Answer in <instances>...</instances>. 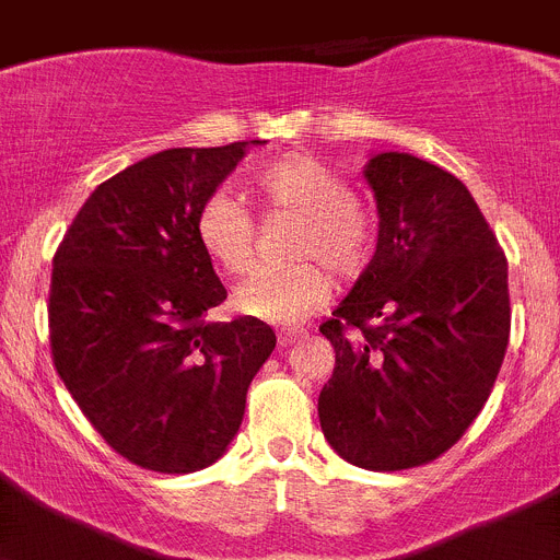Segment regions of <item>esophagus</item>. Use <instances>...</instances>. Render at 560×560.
<instances>
[{"label": "esophagus", "instance_id": "1", "mask_svg": "<svg viewBox=\"0 0 560 560\" xmlns=\"http://www.w3.org/2000/svg\"><path fill=\"white\" fill-rule=\"evenodd\" d=\"M305 330L303 328H291V330H280V334H277V341H280V345H283V348H289V345H294V341H300V339H305Z\"/></svg>", "mask_w": 560, "mask_h": 560}]
</instances>
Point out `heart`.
<instances>
[{
	"label": "heart",
	"mask_w": 560,
	"mask_h": 560,
	"mask_svg": "<svg viewBox=\"0 0 560 560\" xmlns=\"http://www.w3.org/2000/svg\"><path fill=\"white\" fill-rule=\"evenodd\" d=\"M255 190L269 205L300 212L294 252L314 255L289 266H260L232 294L237 314L269 325L300 323L330 296L334 277L353 275L373 252V215L334 167L291 151L257 167ZM192 232L201 252L226 275H241L255 257V221L230 190H212L196 210ZM324 260L319 261L318 257Z\"/></svg>",
	"instance_id": "b5f03b06"
}]
</instances>
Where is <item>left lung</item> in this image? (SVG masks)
<instances>
[{
    "mask_svg": "<svg viewBox=\"0 0 560 560\" xmlns=\"http://www.w3.org/2000/svg\"><path fill=\"white\" fill-rule=\"evenodd\" d=\"M364 179L378 244L319 325L336 350L319 423L341 459L404 471L448 452L491 395L511 336L508 260L443 167L387 151L370 156Z\"/></svg>",
    "mask_w": 560,
    "mask_h": 560,
    "instance_id": "left-lung-1",
    "label": "left lung"
}]
</instances>
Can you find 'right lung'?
<instances>
[{
  "instance_id": "right-lung-1",
  "label": "right lung",
  "mask_w": 560,
  "mask_h": 560,
  "mask_svg": "<svg viewBox=\"0 0 560 560\" xmlns=\"http://www.w3.org/2000/svg\"><path fill=\"white\" fill-rule=\"evenodd\" d=\"M252 142L167 148L95 187L52 257L49 348L89 423L160 474L212 465L277 345L260 319L207 323L226 300L192 219Z\"/></svg>"
}]
</instances>
